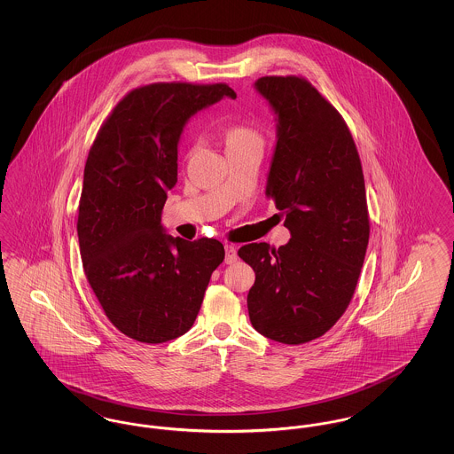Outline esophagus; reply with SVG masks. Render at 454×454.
<instances>
[{
  "label": "esophagus",
  "instance_id": "obj_1",
  "mask_svg": "<svg viewBox=\"0 0 454 454\" xmlns=\"http://www.w3.org/2000/svg\"><path fill=\"white\" fill-rule=\"evenodd\" d=\"M224 252H226V255H224V262L226 263H233L235 260H237V247L235 245H226L224 247Z\"/></svg>",
  "mask_w": 454,
  "mask_h": 454
}]
</instances>
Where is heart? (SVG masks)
Here are the masks:
<instances>
[{"mask_svg":"<svg viewBox=\"0 0 454 454\" xmlns=\"http://www.w3.org/2000/svg\"><path fill=\"white\" fill-rule=\"evenodd\" d=\"M245 145H260V136L254 129L237 126L226 132V148H238Z\"/></svg>","mask_w":454,"mask_h":454,"instance_id":"heart-1","label":"heart"}]
</instances>
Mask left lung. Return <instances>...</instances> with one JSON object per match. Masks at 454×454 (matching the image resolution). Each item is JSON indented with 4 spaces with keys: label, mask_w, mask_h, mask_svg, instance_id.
Returning <instances> with one entry per match:
<instances>
[{
    "label": "left lung",
    "mask_w": 454,
    "mask_h": 454,
    "mask_svg": "<svg viewBox=\"0 0 454 454\" xmlns=\"http://www.w3.org/2000/svg\"><path fill=\"white\" fill-rule=\"evenodd\" d=\"M254 87L276 115L265 195L291 239L250 243L238 255L255 270L248 315L263 337L298 346L322 337L354 296L369 241L366 187L340 114L296 76H263Z\"/></svg>",
    "instance_id": "obj_1"
}]
</instances>
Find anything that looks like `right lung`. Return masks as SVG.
<instances>
[{
    "label": "right lung",
    "mask_w": 454,
    "mask_h": 454,
    "mask_svg": "<svg viewBox=\"0 0 454 454\" xmlns=\"http://www.w3.org/2000/svg\"><path fill=\"white\" fill-rule=\"evenodd\" d=\"M223 98L237 93L221 83L136 88L88 154L78 213L82 262L108 320L134 340L163 344L189 332L224 259L217 239L187 241L161 224L184 128Z\"/></svg>",
    "instance_id": "add662e5"
}]
</instances>
